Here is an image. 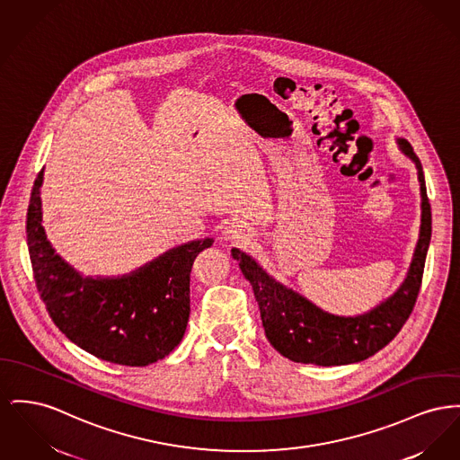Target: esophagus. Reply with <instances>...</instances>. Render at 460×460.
<instances>
[{
    "label": "esophagus",
    "instance_id": "esophagus-1",
    "mask_svg": "<svg viewBox=\"0 0 460 460\" xmlns=\"http://www.w3.org/2000/svg\"><path fill=\"white\" fill-rule=\"evenodd\" d=\"M222 238L229 243H242L250 240V234H248V229L244 227L242 222H229L224 231H222Z\"/></svg>",
    "mask_w": 460,
    "mask_h": 460
}]
</instances>
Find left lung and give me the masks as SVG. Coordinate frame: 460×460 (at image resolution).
Masks as SVG:
<instances>
[{
    "mask_svg": "<svg viewBox=\"0 0 460 460\" xmlns=\"http://www.w3.org/2000/svg\"><path fill=\"white\" fill-rule=\"evenodd\" d=\"M398 149L417 168L420 184V231L403 283L376 307L356 316L323 311L294 288L274 279L253 257L233 248V259L253 288L262 326L270 346L281 356L305 365L339 367L363 361L387 346L413 311L420 290L426 255L431 242V205L424 172L405 138H396Z\"/></svg>",
    "mask_w": 460,
    "mask_h": 460,
    "instance_id": "8db88e82",
    "label": "left lung"
}]
</instances>
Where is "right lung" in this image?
Instances as JSON below:
<instances>
[{
    "mask_svg": "<svg viewBox=\"0 0 460 460\" xmlns=\"http://www.w3.org/2000/svg\"><path fill=\"white\" fill-rule=\"evenodd\" d=\"M41 170L28 208V246L34 281L58 330L86 352L127 367H146L173 351L190 320V278L212 238L173 246L123 276H84L47 240Z\"/></svg>",
    "mask_w": 460,
    "mask_h": 460,
    "instance_id": "add662e5",
    "label": "right lung"
}]
</instances>
